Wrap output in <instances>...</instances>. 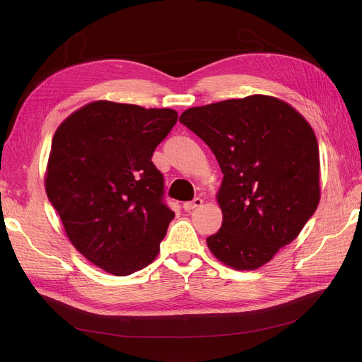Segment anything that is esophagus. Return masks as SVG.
I'll return each mask as SVG.
<instances>
[{
    "mask_svg": "<svg viewBox=\"0 0 362 362\" xmlns=\"http://www.w3.org/2000/svg\"><path fill=\"white\" fill-rule=\"evenodd\" d=\"M204 204V201L201 199V198H194L193 201H189V202H184V205H182V208L185 211H192V210H194V208H198V206H201Z\"/></svg>",
    "mask_w": 362,
    "mask_h": 362,
    "instance_id": "esophagus-1",
    "label": "esophagus"
}]
</instances>
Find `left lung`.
<instances>
[{"mask_svg": "<svg viewBox=\"0 0 362 362\" xmlns=\"http://www.w3.org/2000/svg\"><path fill=\"white\" fill-rule=\"evenodd\" d=\"M180 122L210 146L223 173L217 192L223 222L208 247L235 270L264 266L299 235L320 201L311 125L267 95L192 107Z\"/></svg>", "mask_w": 362, "mask_h": 362, "instance_id": "1", "label": "left lung"}]
</instances>
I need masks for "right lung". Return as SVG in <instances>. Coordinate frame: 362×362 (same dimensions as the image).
Masks as SVG:
<instances>
[{
    "instance_id": "add662e5",
    "label": "right lung",
    "mask_w": 362,
    "mask_h": 362,
    "mask_svg": "<svg viewBox=\"0 0 362 362\" xmlns=\"http://www.w3.org/2000/svg\"><path fill=\"white\" fill-rule=\"evenodd\" d=\"M177 120L170 108L95 101L52 137L48 199L75 249L115 276L151 264L175 217L152 154Z\"/></svg>"
}]
</instances>
